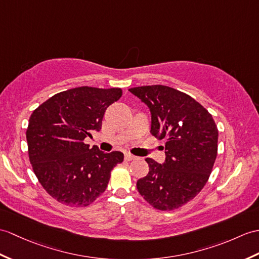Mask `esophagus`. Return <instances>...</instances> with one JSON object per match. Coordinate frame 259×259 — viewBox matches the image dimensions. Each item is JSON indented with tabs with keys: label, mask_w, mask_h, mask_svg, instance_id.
<instances>
[{
	"label": "esophagus",
	"mask_w": 259,
	"mask_h": 259,
	"mask_svg": "<svg viewBox=\"0 0 259 259\" xmlns=\"http://www.w3.org/2000/svg\"><path fill=\"white\" fill-rule=\"evenodd\" d=\"M124 159H125V161H132V160L136 159V157H135V155L130 154V153H125L124 154Z\"/></svg>",
	"instance_id": "obj_1"
}]
</instances>
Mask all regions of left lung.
I'll return each mask as SVG.
<instances>
[{
	"label": "left lung",
	"mask_w": 259,
	"mask_h": 259,
	"mask_svg": "<svg viewBox=\"0 0 259 259\" xmlns=\"http://www.w3.org/2000/svg\"><path fill=\"white\" fill-rule=\"evenodd\" d=\"M129 92L150 109L151 135L165 140L164 162L147 158L149 173L137 189L153 207L176 209L206 184L218 155V127L205 108L177 89L153 85Z\"/></svg>",
	"instance_id": "left-lung-1"
}]
</instances>
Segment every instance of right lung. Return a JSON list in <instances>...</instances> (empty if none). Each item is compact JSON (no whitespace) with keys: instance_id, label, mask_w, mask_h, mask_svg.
<instances>
[{"instance_id":"obj_1","label":"right lung","mask_w":259,"mask_h":259,"mask_svg":"<svg viewBox=\"0 0 259 259\" xmlns=\"http://www.w3.org/2000/svg\"><path fill=\"white\" fill-rule=\"evenodd\" d=\"M121 95L120 88L78 87L54 95L33 111L26 131L29 161L56 201L87 206L107 189L123 153H105L83 139L100 131L106 109Z\"/></svg>"}]
</instances>
